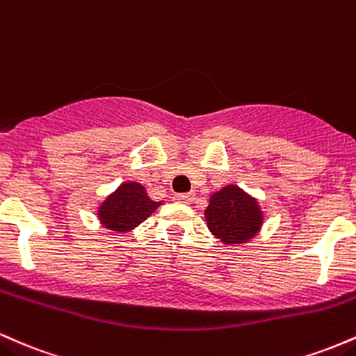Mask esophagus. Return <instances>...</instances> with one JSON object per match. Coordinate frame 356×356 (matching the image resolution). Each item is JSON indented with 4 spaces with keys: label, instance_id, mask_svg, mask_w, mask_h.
I'll return each mask as SVG.
<instances>
[{
    "label": "esophagus",
    "instance_id": "34e87169",
    "mask_svg": "<svg viewBox=\"0 0 356 356\" xmlns=\"http://www.w3.org/2000/svg\"><path fill=\"white\" fill-rule=\"evenodd\" d=\"M173 198L177 200V202H179V203H190L191 200L195 198V195L193 193H177Z\"/></svg>",
    "mask_w": 356,
    "mask_h": 356
}]
</instances>
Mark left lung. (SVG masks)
<instances>
[{
    "label": "left lung",
    "instance_id": "8db88e82",
    "mask_svg": "<svg viewBox=\"0 0 356 356\" xmlns=\"http://www.w3.org/2000/svg\"><path fill=\"white\" fill-rule=\"evenodd\" d=\"M205 218L209 222V229L223 243L250 241L262 223L257 202L234 185L211 195Z\"/></svg>",
    "mask_w": 356,
    "mask_h": 356
}]
</instances>
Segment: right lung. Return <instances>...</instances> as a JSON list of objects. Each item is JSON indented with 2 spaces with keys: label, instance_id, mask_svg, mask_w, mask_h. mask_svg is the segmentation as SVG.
<instances>
[{
  "label": "right lung",
  "instance_id": "obj_1",
  "mask_svg": "<svg viewBox=\"0 0 356 356\" xmlns=\"http://www.w3.org/2000/svg\"><path fill=\"white\" fill-rule=\"evenodd\" d=\"M158 207L139 183H124L102 203L99 217L107 229L127 232L145 222Z\"/></svg>",
  "mask_w": 356,
  "mask_h": 356
}]
</instances>
